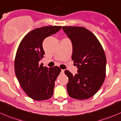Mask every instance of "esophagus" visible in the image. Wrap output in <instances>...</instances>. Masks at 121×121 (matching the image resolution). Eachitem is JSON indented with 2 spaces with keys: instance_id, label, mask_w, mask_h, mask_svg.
<instances>
[{
  "instance_id": "esophagus-1",
  "label": "esophagus",
  "mask_w": 121,
  "mask_h": 121,
  "mask_svg": "<svg viewBox=\"0 0 121 121\" xmlns=\"http://www.w3.org/2000/svg\"><path fill=\"white\" fill-rule=\"evenodd\" d=\"M64 71H65V70H64V69H61V73H64Z\"/></svg>"
}]
</instances>
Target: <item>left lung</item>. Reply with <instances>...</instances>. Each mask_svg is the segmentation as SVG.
<instances>
[{"mask_svg": "<svg viewBox=\"0 0 121 121\" xmlns=\"http://www.w3.org/2000/svg\"><path fill=\"white\" fill-rule=\"evenodd\" d=\"M62 28L72 42V60L78 68L75 75L64 71L69 79L68 95L78 100L91 98L105 79L106 57L103 48L96 36L85 28L64 26Z\"/></svg>", "mask_w": 121, "mask_h": 121, "instance_id": "1", "label": "left lung"}]
</instances>
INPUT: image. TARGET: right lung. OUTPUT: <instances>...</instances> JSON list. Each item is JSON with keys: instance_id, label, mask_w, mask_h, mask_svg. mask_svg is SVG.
<instances>
[{"instance_id": "add662e5", "label": "right lung", "mask_w": 121, "mask_h": 121, "mask_svg": "<svg viewBox=\"0 0 121 121\" xmlns=\"http://www.w3.org/2000/svg\"><path fill=\"white\" fill-rule=\"evenodd\" d=\"M61 26H47L31 30L20 42L16 53L14 69L20 86L28 97L37 101L52 97L54 82L61 69L43 67L39 62L43 57V41L56 34Z\"/></svg>"}]
</instances>
